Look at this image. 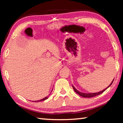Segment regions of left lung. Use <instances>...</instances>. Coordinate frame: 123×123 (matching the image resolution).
I'll use <instances>...</instances> for the list:
<instances>
[{
  "mask_svg": "<svg viewBox=\"0 0 123 123\" xmlns=\"http://www.w3.org/2000/svg\"><path fill=\"white\" fill-rule=\"evenodd\" d=\"M113 80H114V79L113 80V81H112L111 84H110V85H109V86L107 87V88H106L105 89H104V90H103L102 91H100V92H97V93H82V92H79V91L77 90V89L75 88V87L73 86H72V87H73V88L74 91L75 92L77 93V94H78L79 95H80V96H81L82 97H84V98H91V97H95V96H97V95H98L99 94H101V93H103L106 90V89H107L110 86H111V85L112 84V82H113Z\"/></svg>",
  "mask_w": 123,
  "mask_h": 123,
  "instance_id": "8db88e82",
  "label": "left lung"
}]
</instances>
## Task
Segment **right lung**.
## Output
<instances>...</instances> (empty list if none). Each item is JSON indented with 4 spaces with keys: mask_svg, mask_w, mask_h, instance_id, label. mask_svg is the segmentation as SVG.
Masks as SVG:
<instances>
[{
    "mask_svg": "<svg viewBox=\"0 0 123 123\" xmlns=\"http://www.w3.org/2000/svg\"><path fill=\"white\" fill-rule=\"evenodd\" d=\"M50 94H49V95H50ZM49 98V96H47V97H45V98H44L43 99H41V100H37V101H35V102H38V101H44V100H46V99H47L48 98Z\"/></svg>",
    "mask_w": 123,
    "mask_h": 123,
    "instance_id": "obj_1",
    "label": "right lung"
}]
</instances>
